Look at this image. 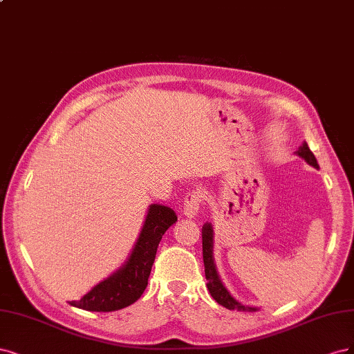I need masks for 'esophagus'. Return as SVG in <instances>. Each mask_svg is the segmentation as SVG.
<instances>
[{"label": "esophagus", "mask_w": 354, "mask_h": 354, "mask_svg": "<svg viewBox=\"0 0 354 354\" xmlns=\"http://www.w3.org/2000/svg\"><path fill=\"white\" fill-rule=\"evenodd\" d=\"M200 204H201V197L198 196V192L188 194L184 204V214L187 218H196L200 210Z\"/></svg>", "instance_id": "esophagus-1"}]
</instances>
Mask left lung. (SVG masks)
Here are the masks:
<instances>
[{
    "instance_id": "1",
    "label": "left lung",
    "mask_w": 354,
    "mask_h": 354,
    "mask_svg": "<svg viewBox=\"0 0 354 354\" xmlns=\"http://www.w3.org/2000/svg\"><path fill=\"white\" fill-rule=\"evenodd\" d=\"M299 157H301L303 160L313 166L315 169H319L317 160L315 154L310 151L309 145L307 142H303L300 145V148L295 151ZM201 235H203V261H204V273H206V279H207V288L209 292L212 294V297L218 301L221 306L226 307L230 310H238V312H257L259 307H253V306H245L241 304L238 300H235L231 292L226 290V287L223 285L218 269H216V263H214V256H213V243H214V231H213V225L210 222H206L203 225L201 230Z\"/></svg>"
}]
</instances>
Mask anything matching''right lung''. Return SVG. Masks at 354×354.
Returning a JSON list of instances; mask_svg holds the SVG:
<instances>
[{
    "label": "right lung",
    "mask_w": 354,
    "mask_h": 354,
    "mask_svg": "<svg viewBox=\"0 0 354 354\" xmlns=\"http://www.w3.org/2000/svg\"><path fill=\"white\" fill-rule=\"evenodd\" d=\"M178 221L176 213L162 204H150L138 239L127 261L98 282L81 300L71 304L88 312H115L138 300L147 288L158 243Z\"/></svg>",
    "instance_id": "1"
}]
</instances>
